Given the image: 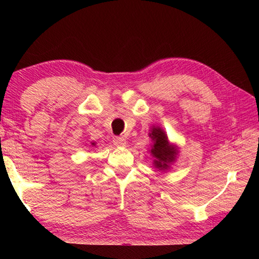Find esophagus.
<instances>
[{"mask_svg": "<svg viewBox=\"0 0 259 259\" xmlns=\"http://www.w3.org/2000/svg\"><path fill=\"white\" fill-rule=\"evenodd\" d=\"M113 144L115 146H124L126 142L123 137H114L113 138Z\"/></svg>", "mask_w": 259, "mask_h": 259, "instance_id": "esophagus-1", "label": "esophagus"}]
</instances>
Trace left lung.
<instances>
[{
  "label": "left lung",
  "instance_id": "1",
  "mask_svg": "<svg viewBox=\"0 0 259 259\" xmlns=\"http://www.w3.org/2000/svg\"><path fill=\"white\" fill-rule=\"evenodd\" d=\"M150 136H152L153 140H154V145L152 147L151 153L155 157V166L160 170L169 168V163L172 162L175 157H176V148L169 145L166 135L161 128H157V126L156 128H153L152 134H150Z\"/></svg>",
  "mask_w": 259,
  "mask_h": 259
}]
</instances>
